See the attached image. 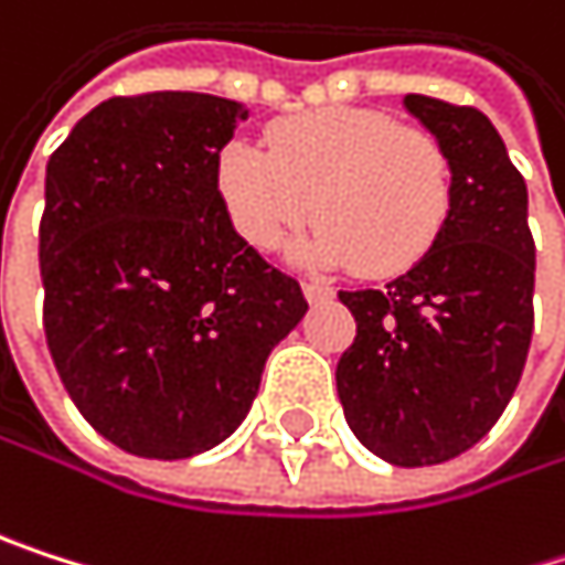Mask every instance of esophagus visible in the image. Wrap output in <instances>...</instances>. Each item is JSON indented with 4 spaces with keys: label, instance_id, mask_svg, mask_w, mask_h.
Returning <instances> with one entry per match:
<instances>
[{
    "label": "esophagus",
    "instance_id": "esophagus-1",
    "mask_svg": "<svg viewBox=\"0 0 565 565\" xmlns=\"http://www.w3.org/2000/svg\"><path fill=\"white\" fill-rule=\"evenodd\" d=\"M305 298L311 301V305H321V301H331L334 298V291L328 288V285H318V280H305Z\"/></svg>",
    "mask_w": 565,
    "mask_h": 565
}]
</instances>
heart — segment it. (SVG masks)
<instances>
[{
  "label": "heart",
  "instance_id": "obj_1",
  "mask_svg": "<svg viewBox=\"0 0 565 565\" xmlns=\"http://www.w3.org/2000/svg\"><path fill=\"white\" fill-rule=\"evenodd\" d=\"M267 151L227 141L214 161L221 207L244 244L274 250L298 227L308 267H361L387 277L417 264L450 211V161L420 128L371 108H318L280 118Z\"/></svg>",
  "mask_w": 565,
  "mask_h": 565
}]
</instances>
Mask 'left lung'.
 Wrapping results in <instances>:
<instances>
[{"label":"left lung","instance_id":"8db88e82","mask_svg":"<svg viewBox=\"0 0 565 565\" xmlns=\"http://www.w3.org/2000/svg\"><path fill=\"white\" fill-rule=\"evenodd\" d=\"M404 108L450 161V211L407 274L381 291H341L358 338L338 364V397L371 454L434 467L480 444L520 384L536 247L526 181L493 121L427 95Z\"/></svg>","mask_w":565,"mask_h":565}]
</instances>
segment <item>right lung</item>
<instances>
[{"instance_id": "add662e5", "label": "right lung", "mask_w": 565, "mask_h": 565, "mask_svg": "<svg viewBox=\"0 0 565 565\" xmlns=\"http://www.w3.org/2000/svg\"><path fill=\"white\" fill-rule=\"evenodd\" d=\"M247 108L201 92L95 105L49 158L45 338L82 417L148 460L198 457L250 411L308 301L231 227L214 161Z\"/></svg>"}]
</instances>
